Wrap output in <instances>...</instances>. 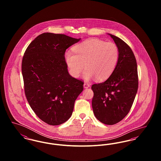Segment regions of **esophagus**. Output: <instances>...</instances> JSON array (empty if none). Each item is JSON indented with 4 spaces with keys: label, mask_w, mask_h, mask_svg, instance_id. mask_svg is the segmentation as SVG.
<instances>
[{
    "label": "esophagus",
    "mask_w": 161,
    "mask_h": 161,
    "mask_svg": "<svg viewBox=\"0 0 161 161\" xmlns=\"http://www.w3.org/2000/svg\"><path fill=\"white\" fill-rule=\"evenodd\" d=\"M83 86H84V87L85 89H87L88 87H90V85H89V84L86 83H84V84H83Z\"/></svg>",
    "instance_id": "1"
}]
</instances>
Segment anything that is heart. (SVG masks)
<instances>
[{"mask_svg":"<svg viewBox=\"0 0 161 161\" xmlns=\"http://www.w3.org/2000/svg\"><path fill=\"white\" fill-rule=\"evenodd\" d=\"M73 53L64 55L66 63L72 77H79L84 68L83 78L88 81L93 78L98 81L110 77L118 64L119 51L112 42H106L97 38L89 39L72 48Z\"/></svg>","mask_w":161,"mask_h":161,"instance_id":"1","label":"heart"}]
</instances>
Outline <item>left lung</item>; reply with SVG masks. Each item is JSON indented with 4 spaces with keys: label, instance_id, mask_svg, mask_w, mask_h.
Returning <instances> with one entry per match:
<instances>
[{
    "label": "left lung",
    "instance_id": "8db88e82",
    "mask_svg": "<svg viewBox=\"0 0 161 161\" xmlns=\"http://www.w3.org/2000/svg\"><path fill=\"white\" fill-rule=\"evenodd\" d=\"M119 48V59L112 74L104 82L92 86V108L101 123L114 125L128 114L138 88L136 60L130 46L108 34Z\"/></svg>",
    "mask_w": 161,
    "mask_h": 161
}]
</instances>
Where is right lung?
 Instances as JSON below:
<instances>
[{
  "label": "right lung",
  "mask_w": 161,
  "mask_h": 161,
  "mask_svg": "<svg viewBox=\"0 0 161 161\" xmlns=\"http://www.w3.org/2000/svg\"><path fill=\"white\" fill-rule=\"evenodd\" d=\"M81 38L45 32L28 46L22 72L25 93L38 118L51 125L67 121L84 83L70 76L64 59L66 50Z\"/></svg>",
  "instance_id": "1"
}]
</instances>
